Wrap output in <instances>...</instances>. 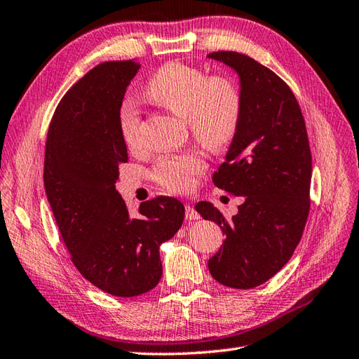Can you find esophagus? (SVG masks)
I'll return each mask as SVG.
<instances>
[{"label":"esophagus","mask_w":359,"mask_h":359,"mask_svg":"<svg viewBox=\"0 0 359 359\" xmlns=\"http://www.w3.org/2000/svg\"><path fill=\"white\" fill-rule=\"evenodd\" d=\"M186 219L189 221H195V219H200V213H198L194 207L186 205Z\"/></svg>","instance_id":"esophagus-1"}]
</instances>
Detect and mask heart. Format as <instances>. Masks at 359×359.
Wrapping results in <instances>:
<instances>
[{"instance_id": "obj_1", "label": "heart", "mask_w": 359, "mask_h": 359, "mask_svg": "<svg viewBox=\"0 0 359 359\" xmlns=\"http://www.w3.org/2000/svg\"><path fill=\"white\" fill-rule=\"evenodd\" d=\"M149 101L184 119L192 137L205 149L221 150L236 137L243 116V97L232 78L215 75L182 62H167L144 86ZM140 110L124 101L118 110L119 132L129 149L140 147ZM205 163L200 154L186 152L159 159L154 178L170 192H187Z\"/></svg>"}]
</instances>
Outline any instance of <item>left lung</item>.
Instances as JSON below:
<instances>
[{
    "label": "left lung",
    "instance_id": "left-lung-1",
    "mask_svg": "<svg viewBox=\"0 0 359 359\" xmlns=\"http://www.w3.org/2000/svg\"><path fill=\"white\" fill-rule=\"evenodd\" d=\"M210 60L240 79L243 116L213 184L243 196L227 221L212 203L195 209L226 233L209 259L212 276L232 289H253L287 264L310 209V155L306 123L290 87L272 70L238 52H212Z\"/></svg>",
    "mask_w": 359,
    "mask_h": 359
}]
</instances>
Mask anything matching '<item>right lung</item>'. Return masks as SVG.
Wrapping results in <instances>:
<instances>
[{
  "instance_id": "right-lung-1",
  "label": "right lung",
  "mask_w": 359,
  "mask_h": 359,
  "mask_svg": "<svg viewBox=\"0 0 359 359\" xmlns=\"http://www.w3.org/2000/svg\"><path fill=\"white\" fill-rule=\"evenodd\" d=\"M138 69L135 60L102 62L72 86L44 155L46 195L72 261L87 281L121 298L159 283V245L184 221V205L170 196L141 203L130 217L115 189L118 165L127 163L118 110Z\"/></svg>"
}]
</instances>
